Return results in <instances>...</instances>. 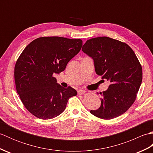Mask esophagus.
I'll use <instances>...</instances> for the list:
<instances>
[{
    "mask_svg": "<svg viewBox=\"0 0 153 153\" xmlns=\"http://www.w3.org/2000/svg\"><path fill=\"white\" fill-rule=\"evenodd\" d=\"M85 91L83 90V89H79L77 91V93H78V95H83L84 93H85Z\"/></svg>",
    "mask_w": 153,
    "mask_h": 153,
    "instance_id": "1",
    "label": "esophagus"
}]
</instances>
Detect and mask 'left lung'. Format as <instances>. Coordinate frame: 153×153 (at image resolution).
<instances>
[{
  "instance_id": "1",
  "label": "left lung",
  "mask_w": 153,
  "mask_h": 153,
  "mask_svg": "<svg viewBox=\"0 0 153 153\" xmlns=\"http://www.w3.org/2000/svg\"><path fill=\"white\" fill-rule=\"evenodd\" d=\"M82 51L94 61L96 74L110 82L102 93L99 108L93 115L110 120L123 114L134 104L142 82L141 65L131 48L107 37L87 40Z\"/></svg>"
}]
</instances>
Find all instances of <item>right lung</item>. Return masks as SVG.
Returning a JSON list of instances; mask_svg holds the SVG:
<instances>
[{
  "label": "right lung",
  "instance_id": "obj_1",
  "mask_svg": "<svg viewBox=\"0 0 153 153\" xmlns=\"http://www.w3.org/2000/svg\"><path fill=\"white\" fill-rule=\"evenodd\" d=\"M82 45L81 39L39 37L19 56L14 68L16 91L24 106L37 118L48 120L60 115L70 97L77 95L72 87L58 84L53 75L65 70Z\"/></svg>",
  "mask_w": 153,
  "mask_h": 153
}]
</instances>
